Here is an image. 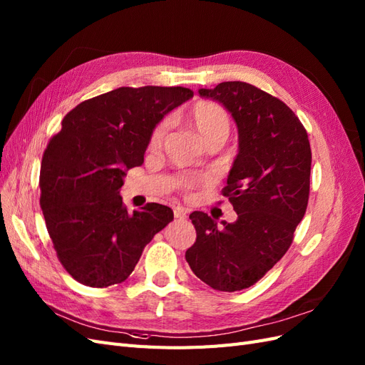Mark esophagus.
Listing matches in <instances>:
<instances>
[{
	"label": "esophagus",
	"instance_id": "34e87169",
	"mask_svg": "<svg viewBox=\"0 0 365 365\" xmlns=\"http://www.w3.org/2000/svg\"><path fill=\"white\" fill-rule=\"evenodd\" d=\"M186 215H188V211H186L182 206H177L174 210V217L179 218V220H185Z\"/></svg>",
	"mask_w": 365,
	"mask_h": 365
}]
</instances>
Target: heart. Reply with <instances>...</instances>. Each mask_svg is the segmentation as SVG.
I'll use <instances>...</instances> for the list:
<instances>
[{
  "label": "heart",
  "instance_id": "1",
  "mask_svg": "<svg viewBox=\"0 0 365 365\" xmlns=\"http://www.w3.org/2000/svg\"><path fill=\"white\" fill-rule=\"evenodd\" d=\"M186 120H188L190 127L197 133V136L202 139L205 145L211 142L223 143L227 138L229 130H231V119H229L226 110L218 103L207 101L197 102L188 113V116H186ZM166 131H168V122L166 120L155 125L150 138V148L155 150L160 147ZM182 185L185 188H191L194 180L185 179L182 180Z\"/></svg>",
  "mask_w": 365,
  "mask_h": 365
}]
</instances>
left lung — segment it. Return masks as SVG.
Masks as SVG:
<instances>
[{
    "label": "left lung",
    "instance_id": "8db88e82",
    "mask_svg": "<svg viewBox=\"0 0 365 365\" xmlns=\"http://www.w3.org/2000/svg\"><path fill=\"white\" fill-rule=\"evenodd\" d=\"M199 95L222 103L237 125L238 153L223 190L237 220L218 225L194 211L197 238L185 258L203 283L235 292L254 286L292 245L309 202L310 143L283 101L247 82H222Z\"/></svg>",
    "mask_w": 365,
    "mask_h": 365
}]
</instances>
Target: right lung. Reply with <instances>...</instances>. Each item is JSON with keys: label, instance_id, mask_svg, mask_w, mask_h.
<instances>
[{"label": "right lung", "instance_id": "add662e5", "mask_svg": "<svg viewBox=\"0 0 365 365\" xmlns=\"http://www.w3.org/2000/svg\"><path fill=\"white\" fill-rule=\"evenodd\" d=\"M192 96L183 87H120L81 102L50 139L41 210L61 264L81 284L122 283L174 218L159 203L128 212L119 190L127 171L143 163L155 125Z\"/></svg>", "mask_w": 365, "mask_h": 365}]
</instances>
